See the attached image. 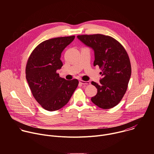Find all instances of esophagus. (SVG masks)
I'll use <instances>...</instances> for the list:
<instances>
[{"instance_id":"1","label":"esophagus","mask_w":154,"mask_h":154,"mask_svg":"<svg viewBox=\"0 0 154 154\" xmlns=\"http://www.w3.org/2000/svg\"><path fill=\"white\" fill-rule=\"evenodd\" d=\"M79 83L82 84V85H89V84H90V82H88V81H83V80H80Z\"/></svg>"}]
</instances>
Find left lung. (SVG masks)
I'll use <instances>...</instances> for the list:
<instances>
[{
    "label": "left lung",
    "instance_id": "1",
    "mask_svg": "<svg viewBox=\"0 0 154 154\" xmlns=\"http://www.w3.org/2000/svg\"><path fill=\"white\" fill-rule=\"evenodd\" d=\"M77 38L94 52V66H99L102 78L98 84L91 82L97 89L91 101L103 109L117 105L125 94L131 76V64L128 54L113 38L101 34L78 35Z\"/></svg>",
    "mask_w": 154,
    "mask_h": 154
}]
</instances>
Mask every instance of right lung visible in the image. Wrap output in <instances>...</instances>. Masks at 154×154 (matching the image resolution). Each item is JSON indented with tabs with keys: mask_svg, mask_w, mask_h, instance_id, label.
I'll use <instances>...</instances> for the list:
<instances>
[{
	"mask_svg": "<svg viewBox=\"0 0 154 154\" xmlns=\"http://www.w3.org/2000/svg\"><path fill=\"white\" fill-rule=\"evenodd\" d=\"M74 38L75 36H64L43 41L28 59L26 79L36 100L48 111H56L64 106L78 86L77 79L67 80L57 73L63 66L62 52Z\"/></svg>",
	"mask_w": 154,
	"mask_h": 154,
	"instance_id": "1",
	"label": "right lung"
}]
</instances>
